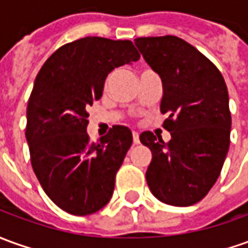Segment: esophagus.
Returning <instances> with one entry per match:
<instances>
[{"label": "esophagus", "mask_w": 248, "mask_h": 248, "mask_svg": "<svg viewBox=\"0 0 248 248\" xmlns=\"http://www.w3.org/2000/svg\"><path fill=\"white\" fill-rule=\"evenodd\" d=\"M132 138H134V144H139V143H140V140H139V135L136 134V132L132 134Z\"/></svg>", "instance_id": "1"}]
</instances>
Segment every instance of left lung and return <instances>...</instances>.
Returning a JSON list of instances; mask_svg holds the SVG:
<instances>
[{
	"instance_id": "obj_1",
	"label": "left lung",
	"mask_w": 248,
	"mask_h": 248,
	"mask_svg": "<svg viewBox=\"0 0 248 248\" xmlns=\"http://www.w3.org/2000/svg\"><path fill=\"white\" fill-rule=\"evenodd\" d=\"M139 48L163 85L160 112L169 143L146 131L141 144L153 153L146 179L156 199L189 206L205 197L217 181L230 148L228 90L218 69L177 36L138 37Z\"/></svg>"
}]
</instances>
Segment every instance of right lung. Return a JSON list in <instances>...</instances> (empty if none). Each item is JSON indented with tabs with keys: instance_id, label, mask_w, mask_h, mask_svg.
Returning <instances> with one entry per match:
<instances>
[{
	"instance_id": "obj_1",
	"label": "right lung",
	"mask_w": 248,
	"mask_h": 248,
	"mask_svg": "<svg viewBox=\"0 0 248 248\" xmlns=\"http://www.w3.org/2000/svg\"><path fill=\"white\" fill-rule=\"evenodd\" d=\"M139 58L129 40L89 36L56 49L36 77L25 128L31 163L46 194L71 215L97 212L113 194L132 132L114 125L92 143L88 109L101 98L108 74Z\"/></svg>"
}]
</instances>
